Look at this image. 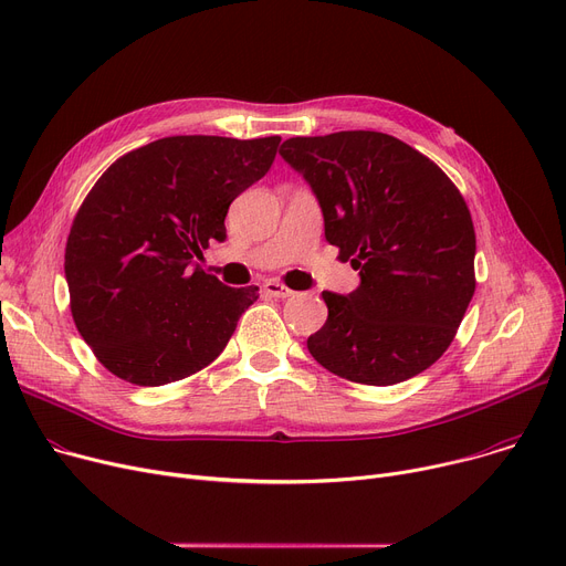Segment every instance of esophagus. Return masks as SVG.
Instances as JSON below:
<instances>
[{
  "label": "esophagus",
  "instance_id": "obj_1",
  "mask_svg": "<svg viewBox=\"0 0 566 566\" xmlns=\"http://www.w3.org/2000/svg\"><path fill=\"white\" fill-rule=\"evenodd\" d=\"M263 291L268 295H273V298H289V295H293V291L289 286H284L282 282H277V280H268L263 284Z\"/></svg>",
  "mask_w": 566,
  "mask_h": 566
}]
</instances>
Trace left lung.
<instances>
[{"label": "left lung", "mask_w": 566, "mask_h": 566, "mask_svg": "<svg viewBox=\"0 0 566 566\" xmlns=\"http://www.w3.org/2000/svg\"><path fill=\"white\" fill-rule=\"evenodd\" d=\"M280 156L305 176L339 261L360 271L348 295L323 291L328 321L314 360L365 385L418 376L450 348L474 293V227L433 160L376 130L291 137Z\"/></svg>", "instance_id": "obj_1"}]
</instances>
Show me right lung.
<instances>
[{"label":"right lung","mask_w":566,"mask_h":566,"mask_svg":"<svg viewBox=\"0 0 566 566\" xmlns=\"http://www.w3.org/2000/svg\"><path fill=\"white\" fill-rule=\"evenodd\" d=\"M282 137H163L114 160L77 208L64 271L98 363L156 388L211 365L256 286H224L201 259L231 201L271 169Z\"/></svg>","instance_id":"add662e5"}]
</instances>
